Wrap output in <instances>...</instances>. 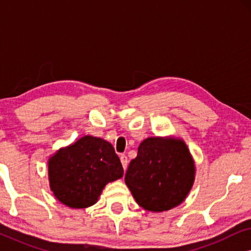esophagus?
<instances>
[{
  "instance_id": "obj_1",
  "label": "esophagus",
  "mask_w": 251,
  "mask_h": 251,
  "mask_svg": "<svg viewBox=\"0 0 251 251\" xmlns=\"http://www.w3.org/2000/svg\"><path fill=\"white\" fill-rule=\"evenodd\" d=\"M120 160H121L123 169L126 170V167H128V157H126L125 154H121V155H120Z\"/></svg>"
}]
</instances>
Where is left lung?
<instances>
[{
  "label": "left lung",
  "instance_id": "1",
  "mask_svg": "<svg viewBox=\"0 0 251 251\" xmlns=\"http://www.w3.org/2000/svg\"><path fill=\"white\" fill-rule=\"evenodd\" d=\"M195 162L180 137H147L126 173V185L140 207L152 212L176 208L195 180Z\"/></svg>",
  "mask_w": 251,
  "mask_h": 251
}]
</instances>
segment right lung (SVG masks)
Returning <instances> with one entry per match:
<instances>
[{"label":"right lung","instance_id":"obj_1","mask_svg":"<svg viewBox=\"0 0 251 251\" xmlns=\"http://www.w3.org/2000/svg\"><path fill=\"white\" fill-rule=\"evenodd\" d=\"M123 167L114 147L105 139L84 136L60 147L48 160V179L54 198L73 209L98 201L108 183L122 178Z\"/></svg>","mask_w":251,"mask_h":251}]
</instances>
